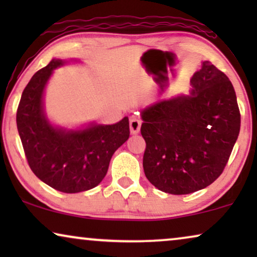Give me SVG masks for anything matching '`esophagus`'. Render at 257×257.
Wrapping results in <instances>:
<instances>
[{"mask_svg":"<svg viewBox=\"0 0 257 257\" xmlns=\"http://www.w3.org/2000/svg\"><path fill=\"white\" fill-rule=\"evenodd\" d=\"M140 126H142V121L138 118H132L130 120V130H131L132 135H137L140 131Z\"/></svg>","mask_w":257,"mask_h":257,"instance_id":"1","label":"esophagus"}]
</instances>
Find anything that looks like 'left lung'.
Wrapping results in <instances>:
<instances>
[{
  "mask_svg": "<svg viewBox=\"0 0 257 257\" xmlns=\"http://www.w3.org/2000/svg\"><path fill=\"white\" fill-rule=\"evenodd\" d=\"M191 84L188 94L142 111L144 172L158 189L174 195L213 184L240 133L241 114L229 78L205 61Z\"/></svg>",
  "mask_w": 257,
  "mask_h": 257,
  "instance_id": "obj_1",
  "label": "left lung"
}]
</instances>
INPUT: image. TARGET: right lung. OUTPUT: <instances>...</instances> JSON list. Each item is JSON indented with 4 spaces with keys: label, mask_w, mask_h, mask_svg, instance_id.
<instances>
[{
    "label": "right lung",
    "mask_w": 257,
    "mask_h": 257,
    "mask_svg": "<svg viewBox=\"0 0 257 257\" xmlns=\"http://www.w3.org/2000/svg\"><path fill=\"white\" fill-rule=\"evenodd\" d=\"M64 64L54 58L38 70L23 90L16 113L28 164L42 181L63 193L96 187L107 173L113 153L130 137L128 118L113 125L91 124L82 130L55 127L43 107V92L52 71Z\"/></svg>",
    "instance_id": "1"
}]
</instances>
